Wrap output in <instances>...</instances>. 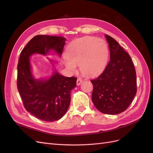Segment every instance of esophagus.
<instances>
[{
    "mask_svg": "<svg viewBox=\"0 0 153 153\" xmlns=\"http://www.w3.org/2000/svg\"><path fill=\"white\" fill-rule=\"evenodd\" d=\"M83 82V80L81 78H78L77 80H76V85H80Z\"/></svg>",
    "mask_w": 153,
    "mask_h": 153,
    "instance_id": "34e87169",
    "label": "esophagus"
}]
</instances>
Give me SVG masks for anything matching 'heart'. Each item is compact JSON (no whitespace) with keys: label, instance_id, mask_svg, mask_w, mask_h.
I'll use <instances>...</instances> for the list:
<instances>
[{"label":"heart","instance_id":"obj_1","mask_svg":"<svg viewBox=\"0 0 153 153\" xmlns=\"http://www.w3.org/2000/svg\"><path fill=\"white\" fill-rule=\"evenodd\" d=\"M66 55L62 62L71 71L76 69V65L86 76H95L102 72L108 59V46L104 41L94 37L86 36L75 40L69 45Z\"/></svg>","mask_w":153,"mask_h":153}]
</instances>
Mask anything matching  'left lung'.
Returning <instances> with one entry per match:
<instances>
[{
    "label": "left lung",
    "instance_id": "8db88e82",
    "mask_svg": "<svg viewBox=\"0 0 153 153\" xmlns=\"http://www.w3.org/2000/svg\"><path fill=\"white\" fill-rule=\"evenodd\" d=\"M110 49V62L103 72L91 80L92 101L105 114L124 112L137 93V76L129 55L112 37L105 35Z\"/></svg>",
    "mask_w": 153,
    "mask_h": 153
}]
</instances>
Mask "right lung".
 <instances>
[{
    "label": "right lung",
    "instance_id": "add662e5",
    "mask_svg": "<svg viewBox=\"0 0 153 153\" xmlns=\"http://www.w3.org/2000/svg\"><path fill=\"white\" fill-rule=\"evenodd\" d=\"M66 40L60 36H36L22 50L18 61L17 88L23 104L27 111L44 121H57L66 114L77 78L55 71L48 79L37 80L32 74L29 57L34 53L46 55L52 50L61 55Z\"/></svg>",
    "mask_w": 153,
    "mask_h": 153
}]
</instances>
